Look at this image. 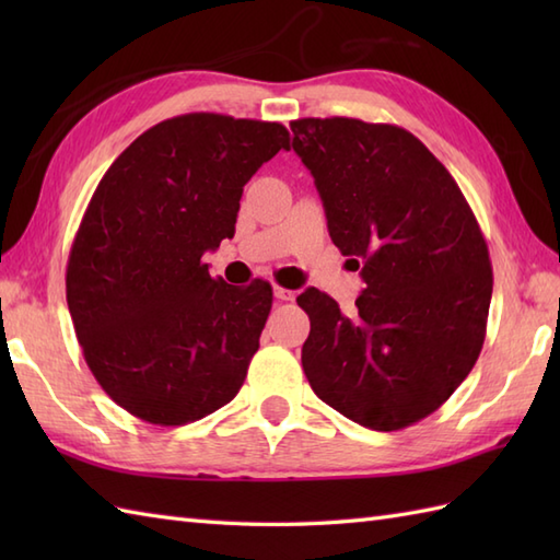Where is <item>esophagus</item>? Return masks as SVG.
Segmentation results:
<instances>
[{"instance_id":"esophagus-1","label":"esophagus","mask_w":560,"mask_h":560,"mask_svg":"<svg viewBox=\"0 0 560 560\" xmlns=\"http://www.w3.org/2000/svg\"><path fill=\"white\" fill-rule=\"evenodd\" d=\"M273 295H277V301H293L295 291L283 289V287H273Z\"/></svg>"}]
</instances>
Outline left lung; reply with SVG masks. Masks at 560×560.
Returning a JSON list of instances; mask_svg holds the SVG:
<instances>
[{"label": "left lung", "instance_id": "1", "mask_svg": "<svg viewBox=\"0 0 560 560\" xmlns=\"http://www.w3.org/2000/svg\"><path fill=\"white\" fill-rule=\"evenodd\" d=\"M291 129L331 243L361 259L365 281L351 317L323 291L299 295L311 317L305 377L347 419L399 431L447 401L479 359L489 247L455 177L407 129L353 117H303Z\"/></svg>", "mask_w": 560, "mask_h": 560}]
</instances>
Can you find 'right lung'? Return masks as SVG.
Listing matches in <instances>:
<instances>
[{
  "mask_svg": "<svg viewBox=\"0 0 560 560\" xmlns=\"http://www.w3.org/2000/svg\"><path fill=\"white\" fill-rule=\"evenodd\" d=\"M281 149L279 122L177 115L137 137L93 192L67 303L93 377L137 419L192 423L243 387L271 287L211 279L201 257L233 237L245 183Z\"/></svg>",
  "mask_w": 560,
  "mask_h": 560,
  "instance_id": "right-lung-1",
  "label": "right lung"
}]
</instances>
